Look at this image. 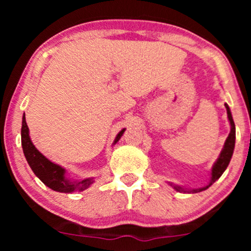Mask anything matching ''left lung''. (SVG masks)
<instances>
[{"label":"left lung","mask_w":251,"mask_h":251,"mask_svg":"<svg viewBox=\"0 0 251 251\" xmlns=\"http://www.w3.org/2000/svg\"><path fill=\"white\" fill-rule=\"evenodd\" d=\"M226 108V114H227V120L230 123V133L227 135L226 143H224L223 149H222L220 155H218L217 160L214 163L211 168V172H210V181L206 184L205 186L203 188H198V189H188L184 188V186L180 185H176V184L171 183V181H168L169 185L172 186L177 192H184V194H197V192L204 191V190L209 189L212 184L215 183L218 178L223 175V172L226 171L227 165H229L230 160H231L232 153H234V149H235V140H236V127H235V123L234 119H232V114L231 111H230V107L227 106V103H224Z\"/></svg>","instance_id":"left-lung-1"}]
</instances>
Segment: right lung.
<instances>
[{
    "instance_id": "obj_1",
    "label": "right lung",
    "mask_w": 251,
    "mask_h": 251,
    "mask_svg": "<svg viewBox=\"0 0 251 251\" xmlns=\"http://www.w3.org/2000/svg\"><path fill=\"white\" fill-rule=\"evenodd\" d=\"M126 128H123L117 134L116 139L112 145H116L122 138ZM21 144L24 149V153L27 163L29 164L30 169L45 184L46 186L54 190V191L62 192V194H73V192H81L83 190L88 189L94 183V178L89 177L85 179H71L67 177V170L59 164L53 163L51 160L45 157L41 152L35 148L30 139L29 128L25 123V114L22 117V127H21Z\"/></svg>"
}]
</instances>
